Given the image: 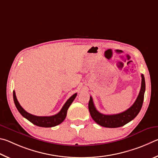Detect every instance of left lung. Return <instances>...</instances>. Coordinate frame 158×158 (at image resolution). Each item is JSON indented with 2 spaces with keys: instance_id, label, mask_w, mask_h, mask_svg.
Listing matches in <instances>:
<instances>
[{
  "instance_id": "8db88e82",
  "label": "left lung",
  "mask_w": 158,
  "mask_h": 158,
  "mask_svg": "<svg viewBox=\"0 0 158 158\" xmlns=\"http://www.w3.org/2000/svg\"><path fill=\"white\" fill-rule=\"evenodd\" d=\"M142 85L139 91V95L133 105L129 108L119 114H103L99 112L95 107L93 99L90 96L89 101V110L91 117L96 123L106 128H118L126 125L137 117L142 108L144 92L146 89L145 79L143 75L142 74Z\"/></svg>"
}]
</instances>
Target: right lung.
Here are the masks:
<instances>
[{"instance_id":"obj_1","label":"right lung","mask_w":158,"mask_h":158,"mask_svg":"<svg viewBox=\"0 0 158 158\" xmlns=\"http://www.w3.org/2000/svg\"><path fill=\"white\" fill-rule=\"evenodd\" d=\"M76 96L77 93L74 94L73 96H71V97L66 101L64 105L63 106L62 108L61 109L60 111L58 112L57 114L53 116H50V117H38V116L33 115L30 114L28 112H27L26 110L20 106L17 98H16L15 92L13 91L14 101H15L16 107L17 108L18 111L20 112V114L23 116L24 118H26V119L30 121L32 123L40 127H44V128L53 127L59 125V124L63 122V121L65 119V118L66 117V113H67L69 107L71 106V103H73V101L75 98L76 97Z\"/></svg>"}]
</instances>
